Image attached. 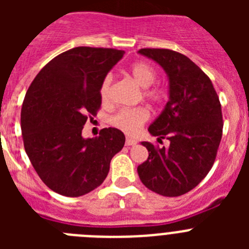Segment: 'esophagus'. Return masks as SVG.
Here are the masks:
<instances>
[{
    "label": "esophagus",
    "instance_id": "1",
    "mask_svg": "<svg viewBox=\"0 0 249 249\" xmlns=\"http://www.w3.org/2000/svg\"><path fill=\"white\" fill-rule=\"evenodd\" d=\"M136 143H137V141L133 140V138L127 137V140H126V146H135Z\"/></svg>",
    "mask_w": 249,
    "mask_h": 249
}]
</instances>
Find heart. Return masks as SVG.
I'll return each instance as SVG.
<instances>
[{
    "label": "heart",
    "mask_w": 249,
    "mask_h": 249,
    "mask_svg": "<svg viewBox=\"0 0 249 249\" xmlns=\"http://www.w3.org/2000/svg\"><path fill=\"white\" fill-rule=\"evenodd\" d=\"M132 77L135 78L136 82L143 87V89H148L149 86L153 85L156 81V71L146 62H137L135 65H132L131 67ZM113 77L112 74H107L103 78L102 83L100 87V96L102 101H108L109 94H111V86ZM144 96L152 101H160L163 96L162 91L158 89H146L144 91ZM149 117V113L146 108L143 107H135V108H124L121 109L118 113H116L113 117L111 118V123L116 128L121 129L124 133L128 135H133L137 129L140 128Z\"/></svg>",
    "instance_id": "obj_1"
}]
</instances>
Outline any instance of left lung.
Here are the masks:
<instances>
[{
  "label": "left lung",
  "instance_id": "obj_1",
  "mask_svg": "<svg viewBox=\"0 0 249 249\" xmlns=\"http://www.w3.org/2000/svg\"><path fill=\"white\" fill-rule=\"evenodd\" d=\"M168 78V102L148 132L168 147L141 142L148 160L137 168L142 183L153 192L177 197L193 190L214 163L222 138V108L212 82L198 66L176 51L142 48Z\"/></svg>",
  "mask_w": 249,
  "mask_h": 249
}]
</instances>
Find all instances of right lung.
I'll use <instances>...</instances> for the list:
<instances>
[{"label":"right lung","instance_id":"1","mask_svg":"<svg viewBox=\"0 0 249 249\" xmlns=\"http://www.w3.org/2000/svg\"><path fill=\"white\" fill-rule=\"evenodd\" d=\"M124 51L74 47L58 54L28 87L21 111L26 153L43 183L58 195L80 197L102 184L124 146L117 128L85 138L87 113L101 107L100 87Z\"/></svg>","mask_w":249,"mask_h":249}]
</instances>
